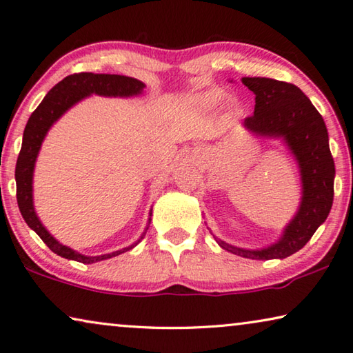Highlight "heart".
<instances>
[{"label": "heart", "instance_id": "1", "mask_svg": "<svg viewBox=\"0 0 353 353\" xmlns=\"http://www.w3.org/2000/svg\"><path fill=\"white\" fill-rule=\"evenodd\" d=\"M225 98H228V94H225L224 90L221 89H212L209 92H205L204 95H201V103L204 105H209V108H214V105H218L221 104L223 101H225ZM234 108L238 109L239 105L238 104H234Z\"/></svg>", "mask_w": 353, "mask_h": 353}]
</instances>
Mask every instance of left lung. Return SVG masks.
Returning <instances> with one entry per match:
<instances>
[{
  "label": "left lung",
  "mask_w": 353,
  "mask_h": 353,
  "mask_svg": "<svg viewBox=\"0 0 353 353\" xmlns=\"http://www.w3.org/2000/svg\"><path fill=\"white\" fill-rule=\"evenodd\" d=\"M241 81L255 94V112L244 119L243 125L255 135L284 139L300 165L303 198L280 241L269 248L250 250L215 239L223 249L239 256L283 259L304 248L332 209L335 163L327 129L320 112L295 84L261 77H245Z\"/></svg>",
  "instance_id": "left-lung-1"
}]
</instances>
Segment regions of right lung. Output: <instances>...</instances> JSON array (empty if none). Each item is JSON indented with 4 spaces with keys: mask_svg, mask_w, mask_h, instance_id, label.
<instances>
[{
    "mask_svg": "<svg viewBox=\"0 0 353 353\" xmlns=\"http://www.w3.org/2000/svg\"><path fill=\"white\" fill-rule=\"evenodd\" d=\"M145 88L144 83L138 81L135 78L124 77V75H109V73H92V72H81L73 73V75L65 77L63 81L53 85L49 90V94L44 97L41 104L38 105L35 112L30 115L28 124H26L24 135H23V145L19 150V155L17 159V169H15V179H17V201L18 208L24 221L28 223L32 230H35L38 236L43 239L46 245L55 252L57 255L75 259L83 264H92L97 261H103L112 256H117L119 254H124L141 241L145 236V232L149 229V224L143 235L138 238V241L130 244L129 248H124L121 250L112 252V254L99 255V256H85L78 254L68 245H63L53 238L44 225L39 221L35 209H33V196H32V179H33V168H35V161L38 157V152L41 149V143L48 134L52 124L61 117L65 110H69L73 104L81 101L83 98L89 97L92 94L103 95V97H134L139 95Z\"/></svg>",
    "mask_w": 353,
    "mask_h": 353,
    "instance_id": "add662e5",
    "label": "right lung"
}]
</instances>
